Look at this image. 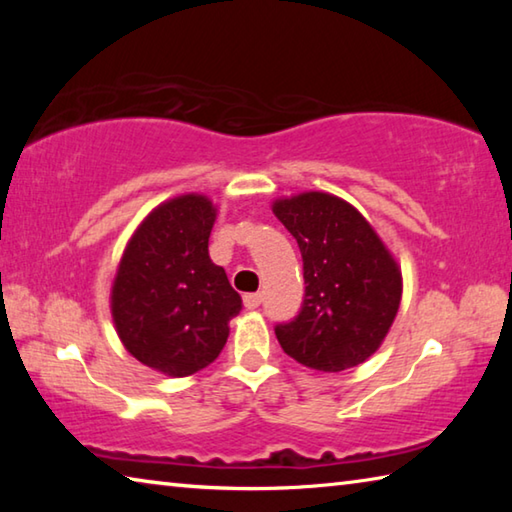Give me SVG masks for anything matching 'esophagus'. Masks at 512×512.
Returning a JSON list of instances; mask_svg holds the SVG:
<instances>
[{"instance_id":"34e87169","label":"esophagus","mask_w":512,"mask_h":512,"mask_svg":"<svg viewBox=\"0 0 512 512\" xmlns=\"http://www.w3.org/2000/svg\"><path fill=\"white\" fill-rule=\"evenodd\" d=\"M244 305H246V309H257L259 305H262V293H246Z\"/></svg>"}]
</instances>
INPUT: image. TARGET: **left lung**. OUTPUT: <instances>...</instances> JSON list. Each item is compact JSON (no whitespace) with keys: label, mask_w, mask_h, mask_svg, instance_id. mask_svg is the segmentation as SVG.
<instances>
[{"label":"left lung","mask_w":512,"mask_h":512,"mask_svg":"<svg viewBox=\"0 0 512 512\" xmlns=\"http://www.w3.org/2000/svg\"><path fill=\"white\" fill-rule=\"evenodd\" d=\"M298 241L305 300L298 316L275 325L291 359L341 372L375 354L397 316L402 271L372 225L343 198L305 192L273 203Z\"/></svg>","instance_id":"obj_1"}]
</instances>
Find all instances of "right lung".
<instances>
[{
    "mask_svg": "<svg viewBox=\"0 0 512 512\" xmlns=\"http://www.w3.org/2000/svg\"><path fill=\"white\" fill-rule=\"evenodd\" d=\"M214 219L216 207L201 194L158 205L128 241L112 284L124 348L169 377L210 366L241 311V296L207 253Z\"/></svg>",
    "mask_w": 512,
    "mask_h": 512,
    "instance_id": "right-lung-1",
    "label": "right lung"
}]
</instances>
